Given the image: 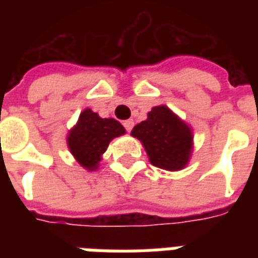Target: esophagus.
I'll return each instance as SVG.
<instances>
[{
  "instance_id": "esophagus-1",
  "label": "esophagus",
  "mask_w": 258,
  "mask_h": 258,
  "mask_svg": "<svg viewBox=\"0 0 258 258\" xmlns=\"http://www.w3.org/2000/svg\"><path fill=\"white\" fill-rule=\"evenodd\" d=\"M124 128H125V131H131L133 130V127H134V120H125L123 123Z\"/></svg>"
}]
</instances>
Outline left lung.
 I'll return each mask as SVG.
<instances>
[{
  "label": "left lung",
  "mask_w": 258,
  "mask_h": 258,
  "mask_svg": "<svg viewBox=\"0 0 258 258\" xmlns=\"http://www.w3.org/2000/svg\"><path fill=\"white\" fill-rule=\"evenodd\" d=\"M131 135L145 146L153 166L170 171L181 170L189 160L192 133L168 107L155 106L145 121L137 124Z\"/></svg>",
  "instance_id": "1"
}]
</instances>
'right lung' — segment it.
Masks as SVG:
<instances>
[{
    "label": "right lung",
    "instance_id": "right-lung-1",
    "mask_svg": "<svg viewBox=\"0 0 258 258\" xmlns=\"http://www.w3.org/2000/svg\"><path fill=\"white\" fill-rule=\"evenodd\" d=\"M125 133L114 118H102L98 113L85 109L68 137L69 149L76 160L88 170H95L109 142Z\"/></svg>",
    "mask_w": 258,
    "mask_h": 258
}]
</instances>
